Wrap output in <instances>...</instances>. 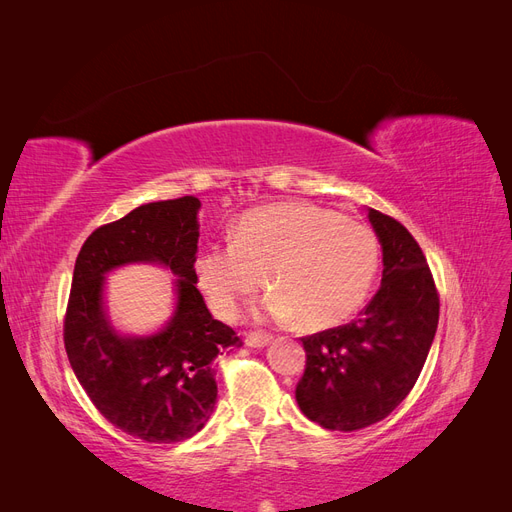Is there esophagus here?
<instances>
[{
  "label": "esophagus",
  "instance_id": "1",
  "mask_svg": "<svg viewBox=\"0 0 512 512\" xmlns=\"http://www.w3.org/2000/svg\"><path fill=\"white\" fill-rule=\"evenodd\" d=\"M271 339H273L271 333H250L245 337V344L252 348H262V346H267Z\"/></svg>",
  "mask_w": 512,
  "mask_h": 512
}]
</instances>
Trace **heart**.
Masks as SVG:
<instances>
[{"label":"heart","mask_w":512,"mask_h":512,"mask_svg":"<svg viewBox=\"0 0 512 512\" xmlns=\"http://www.w3.org/2000/svg\"><path fill=\"white\" fill-rule=\"evenodd\" d=\"M374 230L312 203H275L247 211L232 243L209 245L194 260L198 288L215 314L235 320L265 284L260 314L303 327H331L365 301L378 271Z\"/></svg>","instance_id":"heart-1"}]
</instances>
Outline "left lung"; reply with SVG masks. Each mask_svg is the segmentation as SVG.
I'll list each match as a JSON object with an SVG mask.
<instances>
[{
	"label": "left lung",
	"mask_w": 512,
	"mask_h": 512,
	"mask_svg": "<svg viewBox=\"0 0 512 512\" xmlns=\"http://www.w3.org/2000/svg\"><path fill=\"white\" fill-rule=\"evenodd\" d=\"M382 243V284L359 318L301 337L297 404L309 421L356 431L389 416L416 384L438 329L440 297L421 245L391 215L369 209Z\"/></svg>",
	"instance_id": "obj_1"
}]
</instances>
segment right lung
<instances>
[{
  "mask_svg": "<svg viewBox=\"0 0 512 512\" xmlns=\"http://www.w3.org/2000/svg\"><path fill=\"white\" fill-rule=\"evenodd\" d=\"M198 209L194 196L136 207L91 232L72 275L64 344L74 376L108 423L153 444L205 427L218 399L213 361L243 344L196 288ZM128 261H160L180 277L176 316L156 336L121 338L105 320L103 275Z\"/></svg>",
  "mask_w": 512,
  "mask_h": 512,
  "instance_id": "right-lung-1",
  "label": "right lung"
}]
</instances>
